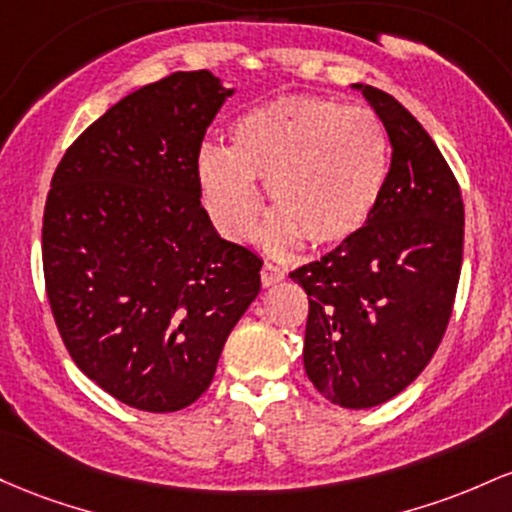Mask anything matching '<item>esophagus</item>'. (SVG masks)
<instances>
[{
  "label": "esophagus",
  "instance_id": "esophagus-1",
  "mask_svg": "<svg viewBox=\"0 0 512 512\" xmlns=\"http://www.w3.org/2000/svg\"><path fill=\"white\" fill-rule=\"evenodd\" d=\"M285 271L280 266H275V263H263L261 268V283L263 287H271L275 283H280V280H285Z\"/></svg>",
  "mask_w": 512,
  "mask_h": 512
}]
</instances>
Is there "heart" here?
Here are the masks:
<instances>
[{"instance_id":"heart-1","label":"heart","mask_w":512,"mask_h":512,"mask_svg":"<svg viewBox=\"0 0 512 512\" xmlns=\"http://www.w3.org/2000/svg\"><path fill=\"white\" fill-rule=\"evenodd\" d=\"M229 149L203 145L195 174L212 222L229 239L254 234L266 183L273 246H333L370 222L387 186L392 147L375 111L324 96H285L241 113Z\"/></svg>"}]
</instances>
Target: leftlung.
Returning <instances> with one entry per match:
<instances>
[{"instance_id": "8db88e82", "label": "left lung", "mask_w": 512, "mask_h": 512, "mask_svg": "<svg viewBox=\"0 0 512 512\" xmlns=\"http://www.w3.org/2000/svg\"><path fill=\"white\" fill-rule=\"evenodd\" d=\"M392 145L370 222L290 273L309 295L304 370L343 409L404 392L438 350L462 271L464 203L433 137L387 91L353 84Z\"/></svg>"}]
</instances>
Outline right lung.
Returning a JSON list of instances; mask_svg holds the SVG:
<instances>
[{
  "mask_svg": "<svg viewBox=\"0 0 512 512\" xmlns=\"http://www.w3.org/2000/svg\"><path fill=\"white\" fill-rule=\"evenodd\" d=\"M234 89L176 72L108 108L57 164L43 215L50 309L89 380L140 411L191 406L261 290L263 261L222 239L195 159Z\"/></svg>",
  "mask_w": 512,
  "mask_h": 512,
  "instance_id": "obj_1",
  "label": "right lung"
}]
</instances>
